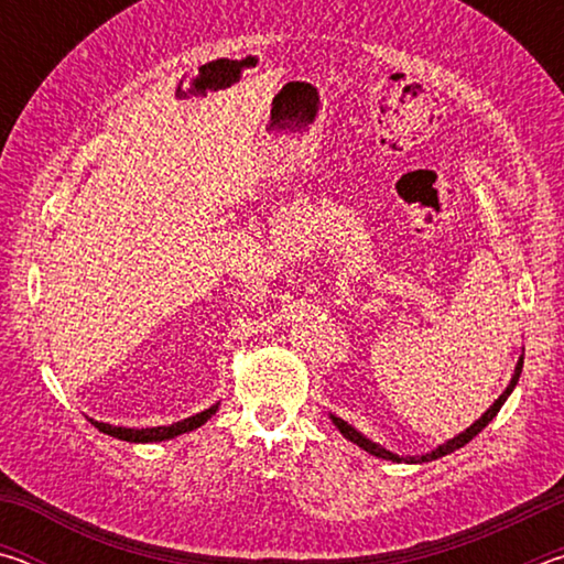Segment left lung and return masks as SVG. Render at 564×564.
I'll return each mask as SVG.
<instances>
[{
	"mask_svg": "<svg viewBox=\"0 0 564 564\" xmlns=\"http://www.w3.org/2000/svg\"><path fill=\"white\" fill-rule=\"evenodd\" d=\"M522 360H524V352L522 356L518 358V366H514V373H512V378H510V383H508V388L502 390V395L495 400V403L485 410V413L475 420V423L470 425V427H465L463 433H457L455 437H451V441H445L443 445H437L435 451H431V453H423V455H398V453H393V451H388V447H383V445H378V443H373L370 441V437H366L362 435L360 431H356V427H352L350 423H346V420L343 417H338V415H333L330 413V420L333 423H336V427L338 431L343 433V437H348L350 443H356L358 447H362V451L366 453H370V455H376V457H383V460H393V463H431V460H437V457H443V455H451V453H455V451H460L463 445H467L473 441V437L482 431L485 425L490 423V420L500 413V408L505 405V400L510 398V393L514 390V386H518V380H520V373H522Z\"/></svg>",
	"mask_w": 564,
	"mask_h": 564,
	"instance_id": "1",
	"label": "left lung"
}]
</instances>
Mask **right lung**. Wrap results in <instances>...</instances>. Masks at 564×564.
Returning <instances> with one entry per match:
<instances>
[{"instance_id":"right-lung-1","label":"right lung","mask_w":564,"mask_h":564,"mask_svg":"<svg viewBox=\"0 0 564 564\" xmlns=\"http://www.w3.org/2000/svg\"><path fill=\"white\" fill-rule=\"evenodd\" d=\"M221 403H214L212 408L202 410V413L191 415L178 420V423H171V425H159V427H121V425H109V423H99V420H91V425L97 427V431L107 433L111 437H119V441H127V443H161V441H171V437L176 435H184L196 431V427H202L208 417L216 415V410Z\"/></svg>"}]
</instances>
